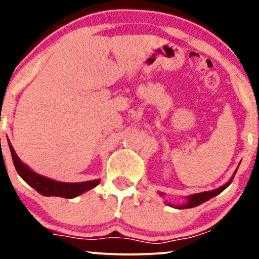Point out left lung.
I'll use <instances>...</instances> for the list:
<instances>
[{
  "label": "left lung",
  "instance_id": "left-lung-1",
  "mask_svg": "<svg viewBox=\"0 0 259 259\" xmlns=\"http://www.w3.org/2000/svg\"><path fill=\"white\" fill-rule=\"evenodd\" d=\"M235 174H236V171H235ZM233 179H234V177L231 178V179L229 180V183L225 184V185H223L222 187H219V189H217V190H213V191H206V192H201V194H195L192 196H189V197H187L186 203L183 204V206H178L177 208H179V209H184V208H192V207L198 206V204L203 203V202L208 201L209 198L214 197V196L221 194L222 191H224V190L227 189L229 185H230Z\"/></svg>",
  "mask_w": 259,
  "mask_h": 259
}]
</instances>
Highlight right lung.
Instances as JSON below:
<instances>
[{"mask_svg":"<svg viewBox=\"0 0 259 259\" xmlns=\"http://www.w3.org/2000/svg\"><path fill=\"white\" fill-rule=\"evenodd\" d=\"M8 145H10L12 159H13L14 167H16L18 174L29 185L34 187L38 194L44 196H58V197L73 198L100 184V180L86 181V183H61V181H55L52 179H49V178H45L42 175H38L20 162V159L18 158L16 152H14V148L10 141H8Z\"/></svg>","mask_w":259,"mask_h":259,"instance_id":"1","label":"right lung"}]
</instances>
